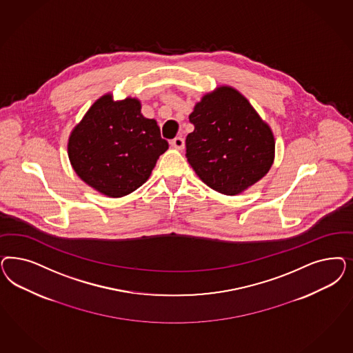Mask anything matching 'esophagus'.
<instances>
[{"label": "esophagus", "instance_id": "34e87169", "mask_svg": "<svg viewBox=\"0 0 353 353\" xmlns=\"http://www.w3.org/2000/svg\"><path fill=\"white\" fill-rule=\"evenodd\" d=\"M170 145L172 148L183 149L184 148V139L182 137H175L170 141Z\"/></svg>", "mask_w": 353, "mask_h": 353}]
</instances>
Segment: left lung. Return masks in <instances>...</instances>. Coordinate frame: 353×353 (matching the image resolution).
I'll return each mask as SVG.
<instances>
[{
	"mask_svg": "<svg viewBox=\"0 0 353 353\" xmlns=\"http://www.w3.org/2000/svg\"><path fill=\"white\" fill-rule=\"evenodd\" d=\"M185 157L196 175L216 192L236 196L261 181L273 166L275 139L244 94L218 85L196 103Z\"/></svg>",
	"mask_w": 353,
	"mask_h": 353,
	"instance_id": "obj_1",
	"label": "left lung"
}]
</instances>
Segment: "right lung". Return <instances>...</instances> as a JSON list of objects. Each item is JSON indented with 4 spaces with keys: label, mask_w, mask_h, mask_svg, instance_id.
<instances>
[{
    "label": "right lung",
    "mask_w": 353,
    "mask_h": 353,
    "mask_svg": "<svg viewBox=\"0 0 353 353\" xmlns=\"http://www.w3.org/2000/svg\"><path fill=\"white\" fill-rule=\"evenodd\" d=\"M169 143L137 97L106 93L92 103L68 137L70 163L80 179L108 197H123L147 182Z\"/></svg>",
    "instance_id": "1"
}]
</instances>
